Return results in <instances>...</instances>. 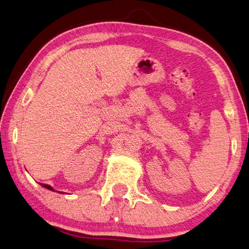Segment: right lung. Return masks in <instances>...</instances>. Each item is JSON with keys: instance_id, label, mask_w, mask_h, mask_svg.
Segmentation results:
<instances>
[{"instance_id": "add662e5", "label": "right lung", "mask_w": 249, "mask_h": 249, "mask_svg": "<svg viewBox=\"0 0 249 249\" xmlns=\"http://www.w3.org/2000/svg\"><path fill=\"white\" fill-rule=\"evenodd\" d=\"M43 187H46V189H48V190H50V191H54L53 189H52V186H50V185H48V184H42V183H40Z\"/></svg>"}]
</instances>
